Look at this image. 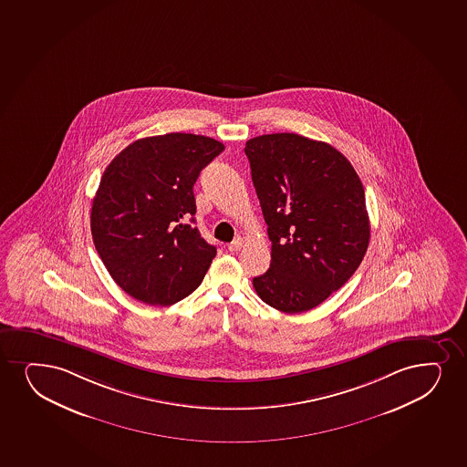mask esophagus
I'll use <instances>...</instances> for the list:
<instances>
[{
	"label": "esophagus",
	"instance_id": "34e87169",
	"mask_svg": "<svg viewBox=\"0 0 467 467\" xmlns=\"http://www.w3.org/2000/svg\"><path fill=\"white\" fill-rule=\"evenodd\" d=\"M242 248V239L241 237H237V239H234V241L231 242V244H228V250H230L231 253H236L239 252Z\"/></svg>",
	"mask_w": 467,
	"mask_h": 467
}]
</instances>
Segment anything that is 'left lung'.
<instances>
[{"label": "left lung", "instance_id": "left-lung-1", "mask_svg": "<svg viewBox=\"0 0 467 467\" xmlns=\"http://www.w3.org/2000/svg\"><path fill=\"white\" fill-rule=\"evenodd\" d=\"M272 261L253 278L263 302L281 313L309 311L357 272L370 239L364 187L331 145L294 132L245 143Z\"/></svg>", "mask_w": 467, "mask_h": 467}]
</instances>
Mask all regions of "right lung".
<instances>
[{
    "mask_svg": "<svg viewBox=\"0 0 467 467\" xmlns=\"http://www.w3.org/2000/svg\"><path fill=\"white\" fill-rule=\"evenodd\" d=\"M223 150L215 139L171 132L139 139L106 167L90 230L128 296L169 306L202 285L217 248L195 226L193 184Z\"/></svg>",
    "mask_w": 467,
    "mask_h": 467,
    "instance_id": "1",
    "label": "right lung"
}]
</instances>
